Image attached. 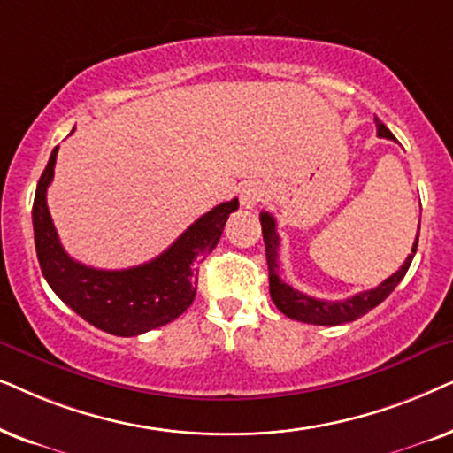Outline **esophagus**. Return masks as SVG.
I'll list each match as a JSON object with an SVG mask.
<instances>
[{
    "instance_id": "obj_1",
    "label": "esophagus",
    "mask_w": 453,
    "mask_h": 453,
    "mask_svg": "<svg viewBox=\"0 0 453 453\" xmlns=\"http://www.w3.org/2000/svg\"><path fill=\"white\" fill-rule=\"evenodd\" d=\"M263 198H265V190H263L261 184L249 182V184H244L242 188H240V204H242V207H246V209L257 207V204L261 203Z\"/></svg>"
}]
</instances>
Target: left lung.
I'll use <instances>...</instances> for the list:
<instances>
[{"mask_svg": "<svg viewBox=\"0 0 453 453\" xmlns=\"http://www.w3.org/2000/svg\"><path fill=\"white\" fill-rule=\"evenodd\" d=\"M377 124V134L381 138H394V134L388 130V126L383 122H379L375 118ZM261 227H263V240H265V252H267V265H269V294L271 300H273L277 309H280L283 315L289 319H296V321L303 323H311V325H342V323H349L357 321L366 312L375 309L377 304H381L385 298L394 292L397 283L403 280L406 271L412 263V258L416 255V246H418V232H416V240L412 246V252H410L406 261L400 269L395 271L394 275L388 277V280L379 283L377 288L366 289V292L354 294L346 300H319L312 296H306V294L294 289L289 283H286L280 277V265H277V249H280V236H277L275 230V219L269 213H261ZM420 230V226H418Z\"/></svg>", "mask_w": 453, "mask_h": 453, "instance_id": "left-lung-1", "label": "left lung"}]
</instances>
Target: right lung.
Wrapping results in <instances>:
<instances>
[{"mask_svg":"<svg viewBox=\"0 0 453 453\" xmlns=\"http://www.w3.org/2000/svg\"><path fill=\"white\" fill-rule=\"evenodd\" d=\"M58 147L41 173L33 203L35 249L50 288L84 321L111 335L132 337L172 323L196 296L198 267L219 242L238 198L217 204L192 223L153 261L130 269H95L72 258L59 244L47 209Z\"/></svg>","mask_w":453,"mask_h":453,"instance_id":"1","label":"right lung"}]
</instances>
